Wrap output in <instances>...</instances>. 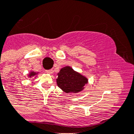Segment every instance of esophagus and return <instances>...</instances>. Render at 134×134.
<instances>
[{"instance_id": "esophagus-1", "label": "esophagus", "mask_w": 134, "mask_h": 134, "mask_svg": "<svg viewBox=\"0 0 134 134\" xmlns=\"http://www.w3.org/2000/svg\"><path fill=\"white\" fill-rule=\"evenodd\" d=\"M45 72H46V73H47V74H51L52 73V72H53V70H45Z\"/></svg>"}]
</instances>
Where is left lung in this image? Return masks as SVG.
Returning <instances> with one entry per match:
<instances>
[{"label": "left lung", "instance_id": "left-lung-1", "mask_svg": "<svg viewBox=\"0 0 134 134\" xmlns=\"http://www.w3.org/2000/svg\"><path fill=\"white\" fill-rule=\"evenodd\" d=\"M58 75V86L66 93H78L83 90L88 81L86 77L70 66L62 68Z\"/></svg>", "mask_w": 134, "mask_h": 134}]
</instances>
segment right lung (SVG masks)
I'll use <instances>...</instances> for the list:
<instances>
[{
  "instance_id": "right-lung-1",
  "label": "right lung",
  "mask_w": 134,
  "mask_h": 134,
  "mask_svg": "<svg viewBox=\"0 0 134 134\" xmlns=\"http://www.w3.org/2000/svg\"><path fill=\"white\" fill-rule=\"evenodd\" d=\"M36 74H37V73H36V72H31L30 73L29 77H31V76H35V75H36Z\"/></svg>"
}]
</instances>
